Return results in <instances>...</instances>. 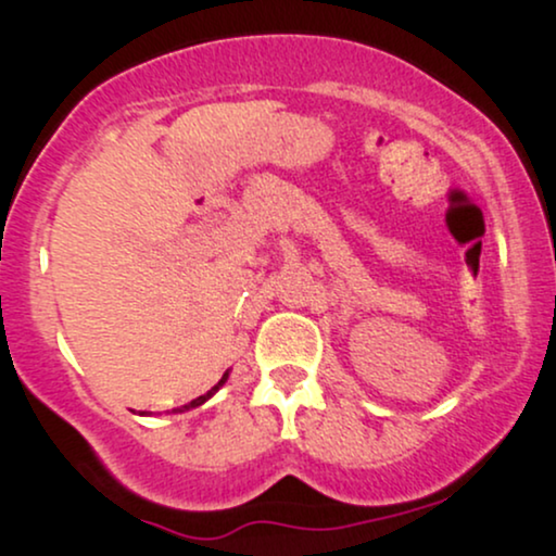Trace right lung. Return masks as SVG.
<instances>
[{"instance_id": "1", "label": "right lung", "mask_w": 556, "mask_h": 556, "mask_svg": "<svg viewBox=\"0 0 556 556\" xmlns=\"http://www.w3.org/2000/svg\"><path fill=\"white\" fill-rule=\"evenodd\" d=\"M225 381H227V374L225 376H222V379H219V384H216V387H212V389H208V392L206 394H201V397H195L193 402H188V405H185V410H188V407H198V405H203V402H206L208 397H212V394L216 392V389H219L222 384H225Z\"/></svg>"}]
</instances>
